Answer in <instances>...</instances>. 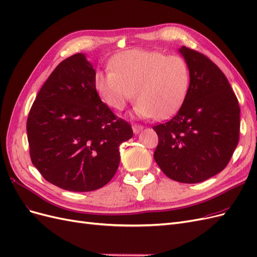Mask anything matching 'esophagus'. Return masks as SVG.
Returning a JSON list of instances; mask_svg holds the SVG:
<instances>
[{
	"instance_id": "1",
	"label": "esophagus",
	"mask_w": 257,
	"mask_h": 257,
	"mask_svg": "<svg viewBox=\"0 0 257 257\" xmlns=\"http://www.w3.org/2000/svg\"><path fill=\"white\" fill-rule=\"evenodd\" d=\"M143 128H144V126L141 125V124H134L133 125V132L135 134L141 133V131H143Z\"/></svg>"
}]
</instances>
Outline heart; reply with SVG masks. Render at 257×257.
I'll list each match as a JSON object with an SVG mask.
<instances>
[{"mask_svg":"<svg viewBox=\"0 0 257 257\" xmlns=\"http://www.w3.org/2000/svg\"><path fill=\"white\" fill-rule=\"evenodd\" d=\"M109 68L96 72L94 87L100 99L114 110H123L135 96L138 116L166 119L180 109L188 96L191 71L180 56L133 49L114 56Z\"/></svg>","mask_w":257,"mask_h":257,"instance_id":"1","label":"heart"}]
</instances>
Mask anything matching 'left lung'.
Wrapping results in <instances>:
<instances>
[{"label": "left lung", "instance_id": "8db88e82", "mask_svg": "<svg viewBox=\"0 0 257 257\" xmlns=\"http://www.w3.org/2000/svg\"><path fill=\"white\" fill-rule=\"evenodd\" d=\"M191 71L184 103L169 121L154 125V160L168 178L198 183L227 166L239 142L240 107L226 77L205 54L179 49Z\"/></svg>", "mask_w": 257, "mask_h": 257}]
</instances>
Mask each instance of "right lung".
<instances>
[{
	"instance_id": "1",
	"label": "right lung",
	"mask_w": 257,
	"mask_h": 257,
	"mask_svg": "<svg viewBox=\"0 0 257 257\" xmlns=\"http://www.w3.org/2000/svg\"><path fill=\"white\" fill-rule=\"evenodd\" d=\"M95 71L83 53L62 61L38 92L27 121L30 157L48 182L90 192L109 182L119 146L133 137L94 87Z\"/></svg>"
}]
</instances>
